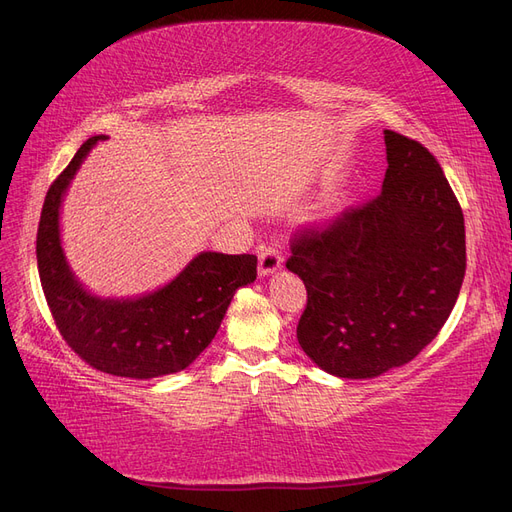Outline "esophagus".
<instances>
[{
    "label": "esophagus",
    "mask_w": 512,
    "mask_h": 512,
    "mask_svg": "<svg viewBox=\"0 0 512 512\" xmlns=\"http://www.w3.org/2000/svg\"><path fill=\"white\" fill-rule=\"evenodd\" d=\"M282 255L276 249V246H266L259 253V276H272L274 272H278L282 268Z\"/></svg>",
    "instance_id": "obj_1"
}]
</instances>
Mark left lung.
<instances>
[{
	"label": "left lung",
	"instance_id": "1",
	"mask_svg": "<svg viewBox=\"0 0 512 512\" xmlns=\"http://www.w3.org/2000/svg\"><path fill=\"white\" fill-rule=\"evenodd\" d=\"M382 194L293 242L287 268L308 306L297 342L312 363L371 380L413 361L449 318L466 272L462 208L418 141L384 130Z\"/></svg>",
	"mask_w": 512,
	"mask_h": 512
}]
</instances>
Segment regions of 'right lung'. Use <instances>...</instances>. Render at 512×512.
I'll return each instance as SVG.
<instances>
[{
	"mask_svg": "<svg viewBox=\"0 0 512 512\" xmlns=\"http://www.w3.org/2000/svg\"><path fill=\"white\" fill-rule=\"evenodd\" d=\"M105 139H88L48 189L37 230L42 289L63 339L90 367L128 380L179 373L213 342L234 293L257 278V257L202 251L164 287L135 297L86 289L63 249L61 206L92 147Z\"/></svg>",
	"mask_w": 512,
	"mask_h": 512,
	"instance_id": "1",
	"label": "right lung"
}]
</instances>
